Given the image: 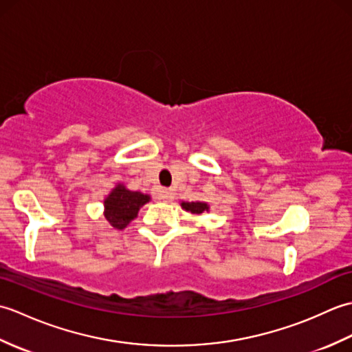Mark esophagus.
<instances>
[{
  "mask_svg": "<svg viewBox=\"0 0 352 352\" xmlns=\"http://www.w3.org/2000/svg\"><path fill=\"white\" fill-rule=\"evenodd\" d=\"M172 197H174V193H172L169 189H162L159 193V199L162 201H170Z\"/></svg>",
  "mask_w": 352,
  "mask_h": 352,
  "instance_id": "obj_1",
  "label": "esophagus"
}]
</instances>
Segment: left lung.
<instances>
[{
	"label": "left lung",
	"instance_id": "1",
	"mask_svg": "<svg viewBox=\"0 0 352 352\" xmlns=\"http://www.w3.org/2000/svg\"><path fill=\"white\" fill-rule=\"evenodd\" d=\"M182 207L184 210H188L190 213H197V214L208 210V206L206 203H182Z\"/></svg>",
	"mask_w": 352,
	"mask_h": 352
}]
</instances>
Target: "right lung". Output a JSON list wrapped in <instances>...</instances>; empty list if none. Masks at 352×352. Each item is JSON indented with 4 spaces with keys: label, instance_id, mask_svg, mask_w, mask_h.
Masks as SVG:
<instances>
[{
    "label": "right lung",
    "instance_id": "right-lung-1",
    "mask_svg": "<svg viewBox=\"0 0 352 352\" xmlns=\"http://www.w3.org/2000/svg\"><path fill=\"white\" fill-rule=\"evenodd\" d=\"M148 201V195L140 192H131L125 189L122 184H119L104 201V207H106L104 216L111 227L122 230L129 226L131 219L136 218L140 207L146 204Z\"/></svg>",
    "mask_w": 352,
    "mask_h": 352
}]
</instances>
